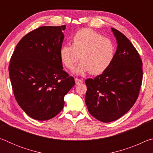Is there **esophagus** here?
I'll return each mask as SVG.
<instances>
[{
    "mask_svg": "<svg viewBox=\"0 0 153 153\" xmlns=\"http://www.w3.org/2000/svg\"><path fill=\"white\" fill-rule=\"evenodd\" d=\"M75 82H76V84L77 85L81 84H82V83H83L82 80L79 79H78V78H76V79H75Z\"/></svg>",
    "mask_w": 153,
    "mask_h": 153,
    "instance_id": "1",
    "label": "esophagus"
}]
</instances>
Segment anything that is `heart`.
I'll return each instance as SVG.
<instances>
[{
  "mask_svg": "<svg viewBox=\"0 0 153 153\" xmlns=\"http://www.w3.org/2000/svg\"><path fill=\"white\" fill-rule=\"evenodd\" d=\"M115 45L110 38L90 28H83L74 35L72 45H64L60 49L62 63L72 71L76 63H82L76 72L87 71L92 75L102 74L110 67L115 55Z\"/></svg>",
  "mask_w": 153,
  "mask_h": 153,
  "instance_id": "1",
  "label": "heart"
}]
</instances>
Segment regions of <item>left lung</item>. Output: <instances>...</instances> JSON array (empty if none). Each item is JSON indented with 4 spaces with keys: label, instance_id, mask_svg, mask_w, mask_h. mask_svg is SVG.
I'll return each mask as SVG.
<instances>
[{
    "label": "left lung",
    "instance_id": "obj_1",
    "mask_svg": "<svg viewBox=\"0 0 153 153\" xmlns=\"http://www.w3.org/2000/svg\"><path fill=\"white\" fill-rule=\"evenodd\" d=\"M111 30L117 42L112 63L102 74L85 81L88 110L104 123L118 120L132 107L138 97L143 77L138 51L122 33L115 28Z\"/></svg>",
    "mask_w": 153,
    "mask_h": 153
}]
</instances>
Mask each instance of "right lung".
<instances>
[{
  "mask_svg": "<svg viewBox=\"0 0 153 153\" xmlns=\"http://www.w3.org/2000/svg\"><path fill=\"white\" fill-rule=\"evenodd\" d=\"M65 25L42 26L24 36L10 59L9 76L18 105L28 116L48 120L63 110L64 97L75 85L63 70L60 49Z\"/></svg>",
  "mask_w": 153,
  "mask_h": 153,
  "instance_id": "right-lung-1",
  "label": "right lung"
}]
</instances>
